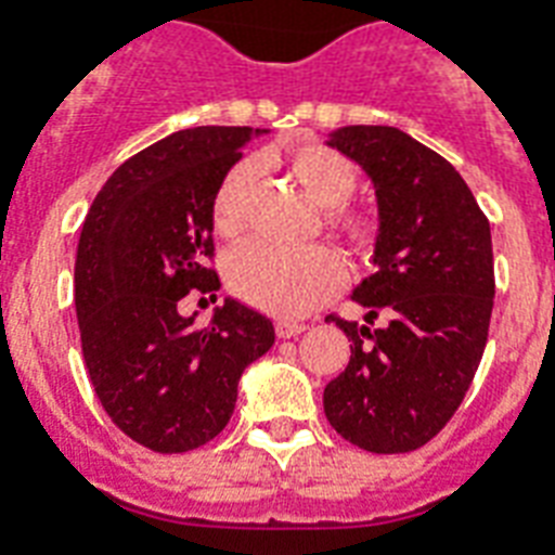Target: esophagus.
Returning <instances> with one entry per match:
<instances>
[{"label":"esophagus","instance_id":"34e87169","mask_svg":"<svg viewBox=\"0 0 555 555\" xmlns=\"http://www.w3.org/2000/svg\"><path fill=\"white\" fill-rule=\"evenodd\" d=\"M305 331L302 322H291V320H279L276 322V334L282 339H291V337H299Z\"/></svg>","mask_w":555,"mask_h":555}]
</instances>
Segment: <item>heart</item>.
I'll list each match as a JSON object with an SVG mask.
<instances>
[{"instance_id": "b5f03b06", "label": "heart", "mask_w": 555, "mask_h": 555, "mask_svg": "<svg viewBox=\"0 0 555 555\" xmlns=\"http://www.w3.org/2000/svg\"><path fill=\"white\" fill-rule=\"evenodd\" d=\"M287 167L320 207L325 227L351 253H369L377 238V221L369 209L348 204L357 186L354 164L322 143H299ZM259 184V164L238 160L227 169L212 195V227L221 238H238L250 224L253 192ZM227 282L244 302L276 317H305L328 299L343 282V261L331 247L311 244L285 250L276 244H247L227 261Z\"/></svg>"}]
</instances>
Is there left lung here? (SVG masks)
I'll return each mask as SVG.
<instances>
[{"label": "left lung", "mask_w": 555, "mask_h": 555, "mask_svg": "<svg viewBox=\"0 0 555 555\" xmlns=\"http://www.w3.org/2000/svg\"><path fill=\"white\" fill-rule=\"evenodd\" d=\"M328 146L374 184L377 273L354 302L369 324L387 322L371 332L328 317L351 360L325 386V417L365 452H412L447 426L481 363L495 296L490 221L457 169L395 126H343Z\"/></svg>", "instance_id": "left-lung-1"}]
</instances>
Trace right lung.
Returning <instances> with one entry per match:
<instances>
[{"instance_id": "obj_1", "label": "right lung", "mask_w": 555, "mask_h": 555, "mask_svg": "<svg viewBox=\"0 0 555 555\" xmlns=\"http://www.w3.org/2000/svg\"><path fill=\"white\" fill-rule=\"evenodd\" d=\"M250 126H195L112 172L82 221L74 308L91 386L117 429L176 455L224 429L242 371L268 354V317L224 299L207 328L178 305L218 291L212 195L242 158Z\"/></svg>"}]
</instances>
